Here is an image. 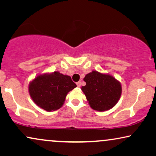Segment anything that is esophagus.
<instances>
[{
    "label": "esophagus",
    "instance_id": "obj_1",
    "mask_svg": "<svg viewBox=\"0 0 156 156\" xmlns=\"http://www.w3.org/2000/svg\"><path fill=\"white\" fill-rule=\"evenodd\" d=\"M77 86L78 87H80V85H81V83H80V81H78V82H77Z\"/></svg>",
    "mask_w": 156,
    "mask_h": 156
}]
</instances>
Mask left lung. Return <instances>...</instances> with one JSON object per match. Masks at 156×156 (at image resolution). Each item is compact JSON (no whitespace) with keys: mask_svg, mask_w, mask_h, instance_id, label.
Listing matches in <instances>:
<instances>
[{"mask_svg":"<svg viewBox=\"0 0 156 156\" xmlns=\"http://www.w3.org/2000/svg\"><path fill=\"white\" fill-rule=\"evenodd\" d=\"M86 83L81 90L93 110L105 111L115 105L121 95L120 82L108 74L93 70L83 78Z\"/></svg>","mask_w":156,"mask_h":156,"instance_id":"left-lung-1","label":"left lung"}]
</instances>
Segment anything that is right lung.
Returning a JSON list of instances; mask_svg holds the SVG:
<instances>
[{"label":"right lung","mask_w":156,"mask_h":156,"mask_svg":"<svg viewBox=\"0 0 156 156\" xmlns=\"http://www.w3.org/2000/svg\"><path fill=\"white\" fill-rule=\"evenodd\" d=\"M76 86L70 76L55 71L39 75L30 83L28 90L34 103L50 112L61 108L68 93Z\"/></svg>","instance_id":"add662e5"}]
</instances>
